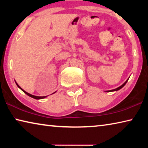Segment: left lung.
<instances>
[{
    "label": "left lung",
    "instance_id": "8db88e82",
    "mask_svg": "<svg viewBox=\"0 0 148 148\" xmlns=\"http://www.w3.org/2000/svg\"><path fill=\"white\" fill-rule=\"evenodd\" d=\"M128 79H127V81H126V82H125V83H124L123 84V85H121V86H120V87H117V88H116V89H112V90H110V91H106V92H111V91H118V90H119L120 89H121V88H122V87H123V86H125V85L127 84V81H128Z\"/></svg>",
    "mask_w": 148,
    "mask_h": 148
}]
</instances>
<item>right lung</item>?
I'll return each instance as SVG.
<instances>
[{
	"label": "right lung",
	"mask_w": 148,
	"mask_h": 148,
	"mask_svg": "<svg viewBox=\"0 0 148 148\" xmlns=\"http://www.w3.org/2000/svg\"><path fill=\"white\" fill-rule=\"evenodd\" d=\"M16 85H17V87H19V88L20 89H21V90H22V91H23L24 92H25V94H27V95H28V96H29V97H32V98H33V99H44V98H46V97H47V96H44V97H38V96H34V95H31V94H30V93H28V92H26L25 91H24V90L23 89H22L21 88V87H19V85L18 84H17V83H16ZM55 92H53V93H55Z\"/></svg>",
	"instance_id": "add662e5"
}]
</instances>
